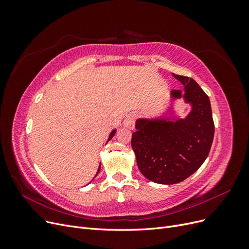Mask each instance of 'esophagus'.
<instances>
[{
  "label": "esophagus",
  "mask_w": 249,
  "mask_h": 249,
  "mask_svg": "<svg viewBox=\"0 0 249 249\" xmlns=\"http://www.w3.org/2000/svg\"><path fill=\"white\" fill-rule=\"evenodd\" d=\"M124 126L127 127V129L133 130L135 126V114L134 113H129L124 119Z\"/></svg>",
  "instance_id": "esophagus-1"
}]
</instances>
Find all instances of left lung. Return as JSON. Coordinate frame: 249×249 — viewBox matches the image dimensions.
Wrapping results in <instances>:
<instances>
[{
    "instance_id": "1",
    "label": "left lung",
    "mask_w": 249,
    "mask_h": 249,
    "mask_svg": "<svg viewBox=\"0 0 249 249\" xmlns=\"http://www.w3.org/2000/svg\"><path fill=\"white\" fill-rule=\"evenodd\" d=\"M183 83L185 99L192 111L176 123L138 119L132 135V147L138 168L146 178L159 184H177L205 162L214 138V122L209 96L193 79L172 73ZM172 97H180L173 90Z\"/></svg>"
}]
</instances>
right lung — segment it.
Wrapping results in <instances>:
<instances>
[{
	"instance_id": "right-lung-1",
	"label": "right lung",
	"mask_w": 249,
	"mask_h": 249,
	"mask_svg": "<svg viewBox=\"0 0 249 249\" xmlns=\"http://www.w3.org/2000/svg\"><path fill=\"white\" fill-rule=\"evenodd\" d=\"M114 134H115V130L114 131H112V133L110 134V136H109V139H108V141L113 137V136H114ZM100 166H101V165H100ZM99 171H100V168H99V170H97V173H99ZM97 173H96V175H97Z\"/></svg>"
}]
</instances>
